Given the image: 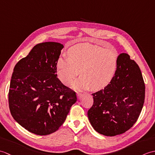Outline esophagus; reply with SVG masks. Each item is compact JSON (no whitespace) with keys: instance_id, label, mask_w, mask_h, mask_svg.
Returning a JSON list of instances; mask_svg holds the SVG:
<instances>
[{"instance_id":"obj_1","label":"esophagus","mask_w":155,"mask_h":155,"mask_svg":"<svg viewBox=\"0 0 155 155\" xmlns=\"http://www.w3.org/2000/svg\"><path fill=\"white\" fill-rule=\"evenodd\" d=\"M82 95H83V94H81V93H77V98H78V99H79V98L81 97V96Z\"/></svg>"}]
</instances>
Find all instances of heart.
Instances as JSON below:
<instances>
[{
  "instance_id": "1",
  "label": "heart",
  "mask_w": 155,
  "mask_h": 155,
  "mask_svg": "<svg viewBox=\"0 0 155 155\" xmlns=\"http://www.w3.org/2000/svg\"><path fill=\"white\" fill-rule=\"evenodd\" d=\"M69 57L62 55L57 62V74L62 83L68 85L79 74L82 77L72 85L75 89H103L117 73L118 54L101 46L81 43L68 49Z\"/></svg>"
}]
</instances>
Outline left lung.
<instances>
[{
    "label": "left lung",
    "mask_w": 155,
    "mask_h": 155,
    "mask_svg": "<svg viewBox=\"0 0 155 155\" xmlns=\"http://www.w3.org/2000/svg\"><path fill=\"white\" fill-rule=\"evenodd\" d=\"M92 95L94 103L87 114L94 129L108 137L125 133L137 122L144 102L145 85L139 67L128 54L118 55L113 81Z\"/></svg>",
    "instance_id": "obj_1"
}]
</instances>
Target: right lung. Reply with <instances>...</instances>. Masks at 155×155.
Masks as SVG:
<instances>
[{"mask_svg": "<svg viewBox=\"0 0 155 155\" xmlns=\"http://www.w3.org/2000/svg\"><path fill=\"white\" fill-rule=\"evenodd\" d=\"M63 47L55 42L39 43L13 70L10 111L21 126L37 135L57 131L77 99L75 92L57 78L56 66Z\"/></svg>", "mask_w": 155, "mask_h": 155, "instance_id": "obj_1", "label": "right lung"}]
</instances>
